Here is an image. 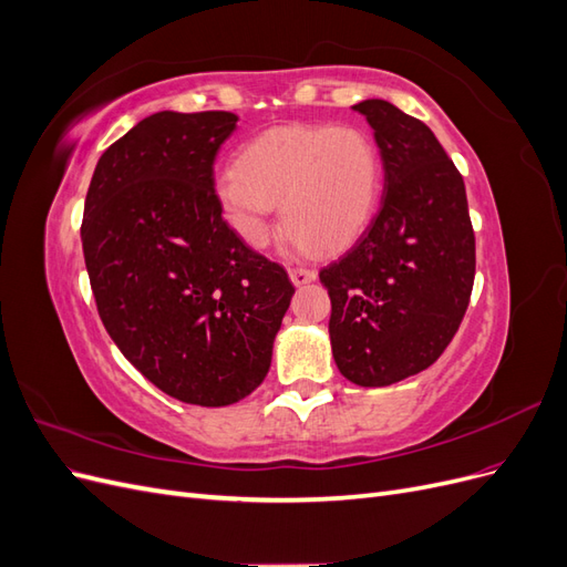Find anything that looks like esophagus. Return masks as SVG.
<instances>
[{"label": "esophagus", "mask_w": 567, "mask_h": 567, "mask_svg": "<svg viewBox=\"0 0 567 567\" xmlns=\"http://www.w3.org/2000/svg\"><path fill=\"white\" fill-rule=\"evenodd\" d=\"M288 277L296 286H305V284H312L317 279V271L305 269V267H293V269H288Z\"/></svg>", "instance_id": "esophagus-1"}]
</instances>
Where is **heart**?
I'll list each match as a JSON object with an SVG mask.
<instances>
[{
  "label": "heart",
  "mask_w": 567,
  "mask_h": 567,
  "mask_svg": "<svg viewBox=\"0 0 567 567\" xmlns=\"http://www.w3.org/2000/svg\"><path fill=\"white\" fill-rule=\"evenodd\" d=\"M221 217L250 248H262L279 206L288 244L315 255L348 248L381 196V158L359 127L286 125L255 136L236 167L217 169Z\"/></svg>",
  "instance_id": "b5f03b06"
}]
</instances>
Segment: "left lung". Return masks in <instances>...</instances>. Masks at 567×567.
<instances>
[{
  "label": "left lung",
  "mask_w": 567,
  "mask_h": 567,
  "mask_svg": "<svg viewBox=\"0 0 567 567\" xmlns=\"http://www.w3.org/2000/svg\"><path fill=\"white\" fill-rule=\"evenodd\" d=\"M379 144L381 208L357 244L319 271L331 296L336 367L385 388L431 367L466 315L475 236L466 186L431 127L383 99L359 101Z\"/></svg>",
  "instance_id": "8db88e82"
}]
</instances>
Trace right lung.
Listing matches in <instances>:
<instances>
[{"label":"right lung","instance_id":"1","mask_svg":"<svg viewBox=\"0 0 567 567\" xmlns=\"http://www.w3.org/2000/svg\"><path fill=\"white\" fill-rule=\"evenodd\" d=\"M227 111H161L99 158L82 217L96 310L127 362L169 398L227 406L265 381L296 288L221 219L213 163Z\"/></svg>","mask_w":567,"mask_h":567}]
</instances>
